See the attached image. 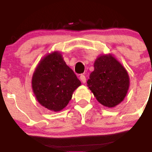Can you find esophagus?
I'll use <instances>...</instances> for the list:
<instances>
[{
    "mask_svg": "<svg viewBox=\"0 0 152 152\" xmlns=\"http://www.w3.org/2000/svg\"><path fill=\"white\" fill-rule=\"evenodd\" d=\"M79 79H80V80L82 81V83H85L86 82V77L85 75H81L80 77H79Z\"/></svg>",
    "mask_w": 152,
    "mask_h": 152,
    "instance_id": "1",
    "label": "esophagus"
}]
</instances>
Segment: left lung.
<instances>
[{
  "instance_id": "8db88e82",
  "label": "left lung",
  "mask_w": 152,
  "mask_h": 152,
  "mask_svg": "<svg viewBox=\"0 0 152 152\" xmlns=\"http://www.w3.org/2000/svg\"><path fill=\"white\" fill-rule=\"evenodd\" d=\"M87 83L98 102L111 108L124 101L129 87V77L113 56L101 55L95 61L94 70Z\"/></svg>"
}]
</instances>
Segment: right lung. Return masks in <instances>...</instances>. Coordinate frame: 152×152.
<instances>
[{"mask_svg": "<svg viewBox=\"0 0 152 152\" xmlns=\"http://www.w3.org/2000/svg\"><path fill=\"white\" fill-rule=\"evenodd\" d=\"M32 89L37 100L48 110H63L81 82L65 63L62 54L54 51L38 64L32 76Z\"/></svg>", "mask_w": 152, "mask_h": 152, "instance_id": "1", "label": "right lung"}]
</instances>
